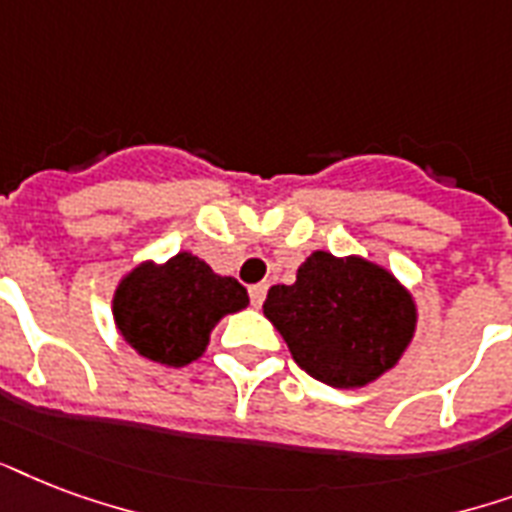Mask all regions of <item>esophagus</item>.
Segmentation results:
<instances>
[{
    "instance_id": "34e87169",
    "label": "esophagus",
    "mask_w": 512,
    "mask_h": 512,
    "mask_svg": "<svg viewBox=\"0 0 512 512\" xmlns=\"http://www.w3.org/2000/svg\"><path fill=\"white\" fill-rule=\"evenodd\" d=\"M248 293H251L253 307H261V304H264V296H267V283L251 285V288H248Z\"/></svg>"
}]
</instances>
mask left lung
<instances>
[{"label":"left lung","instance_id":"8db88e82","mask_svg":"<svg viewBox=\"0 0 512 512\" xmlns=\"http://www.w3.org/2000/svg\"><path fill=\"white\" fill-rule=\"evenodd\" d=\"M264 318L318 382L358 390L398 366L417 334V299L363 256L312 251L293 285H272Z\"/></svg>","mask_w":512,"mask_h":512}]
</instances>
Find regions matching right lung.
Instances as JSON below:
<instances>
[{"mask_svg": "<svg viewBox=\"0 0 512 512\" xmlns=\"http://www.w3.org/2000/svg\"><path fill=\"white\" fill-rule=\"evenodd\" d=\"M248 301L235 277L216 275L200 256L181 251L128 269L114 288L112 318L141 358L184 368L205 355L221 318L245 310Z\"/></svg>", "mask_w": 512, "mask_h": 512, "instance_id": "right-lung-1", "label": "right lung"}]
</instances>
